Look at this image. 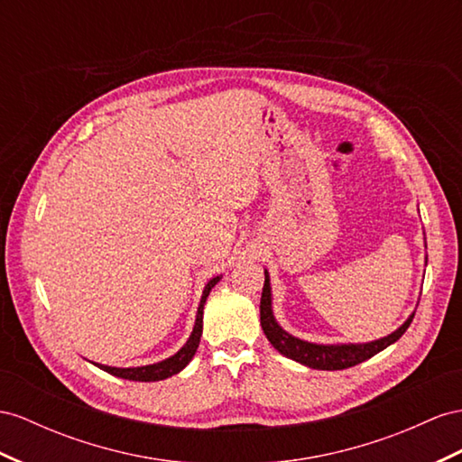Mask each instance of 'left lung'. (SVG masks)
<instances>
[{
    "instance_id": "8db88e82",
    "label": "left lung",
    "mask_w": 462,
    "mask_h": 462,
    "mask_svg": "<svg viewBox=\"0 0 462 462\" xmlns=\"http://www.w3.org/2000/svg\"><path fill=\"white\" fill-rule=\"evenodd\" d=\"M425 263H428V257H425ZM259 316H262L263 334L267 336L271 346H273L281 355H285V357L318 371H341L371 359L373 355L381 353L383 349L393 346L394 341H398L402 336H404L408 326L413 320V312H411L406 318V322L398 329H394L393 334L374 341H366V344H312V341H306L289 334L287 329H282L281 324L277 322V318L273 314V294H271V279H269L267 269H265L262 304H259Z\"/></svg>"
}]
</instances>
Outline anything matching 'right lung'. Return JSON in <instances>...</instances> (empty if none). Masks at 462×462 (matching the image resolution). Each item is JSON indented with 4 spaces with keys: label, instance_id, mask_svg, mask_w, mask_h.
Returning a JSON list of instances; mask_svg holds the SVG:
<instances>
[{
    "label": "right lung",
    "instance_id": "1",
    "mask_svg": "<svg viewBox=\"0 0 462 462\" xmlns=\"http://www.w3.org/2000/svg\"><path fill=\"white\" fill-rule=\"evenodd\" d=\"M222 279V275L218 277H212L205 289H203V297H200L199 302V309H197V318H195V326H193V332L189 336V339L185 341V346L173 353L171 357L158 361V363H152V365H142V366H109V365H101V363H93L96 366H99L101 371L109 373L113 376L118 378H126V381H136V383H156V381H163V378L173 376L180 371H183L185 366L189 365V361L193 359V355L197 353L199 347V341L200 336H203V310H205V302L207 297L210 294L212 287L217 285V282Z\"/></svg>",
    "mask_w": 462,
    "mask_h": 462
}]
</instances>
